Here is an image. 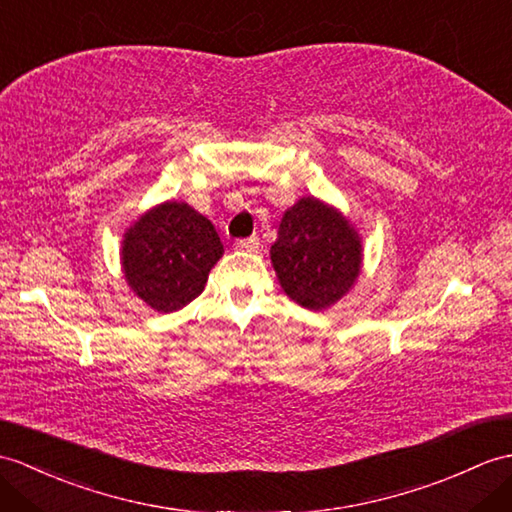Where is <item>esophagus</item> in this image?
<instances>
[{
  "mask_svg": "<svg viewBox=\"0 0 512 512\" xmlns=\"http://www.w3.org/2000/svg\"><path fill=\"white\" fill-rule=\"evenodd\" d=\"M235 248H240V251H248V253H255L259 251V237H244V240H237Z\"/></svg>",
  "mask_w": 512,
  "mask_h": 512,
  "instance_id": "esophagus-1",
  "label": "esophagus"
}]
</instances>
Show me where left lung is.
I'll list each match as a JSON object with an SVG mask.
<instances>
[{
    "label": "left lung",
    "mask_w": 512,
    "mask_h": 512,
    "mask_svg": "<svg viewBox=\"0 0 512 512\" xmlns=\"http://www.w3.org/2000/svg\"><path fill=\"white\" fill-rule=\"evenodd\" d=\"M270 259L292 301L323 310L347 294L360 275L362 248L358 233L336 209L301 198L285 211Z\"/></svg>",
    "instance_id": "left-lung-1"
}]
</instances>
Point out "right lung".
I'll return each mask as SVG.
<instances>
[{
    "label": "right lung",
    "mask_w": 512,
    "mask_h": 512,
    "mask_svg": "<svg viewBox=\"0 0 512 512\" xmlns=\"http://www.w3.org/2000/svg\"><path fill=\"white\" fill-rule=\"evenodd\" d=\"M224 248L213 224L185 202H165L124 235L130 288L157 312H174L202 292Z\"/></svg>",
    "instance_id": "obj_1"
}]
</instances>
